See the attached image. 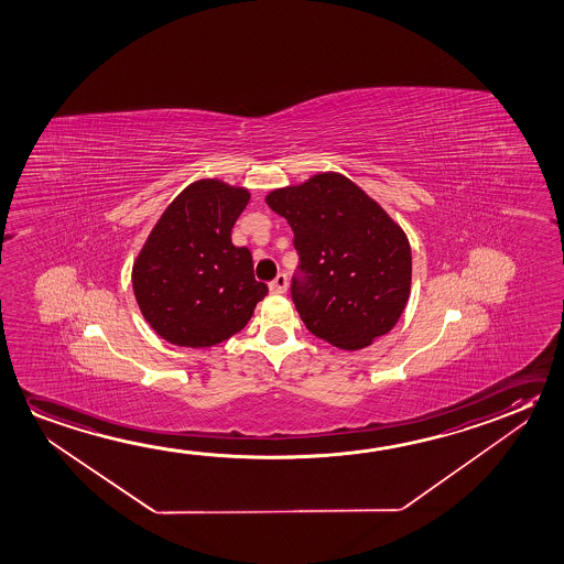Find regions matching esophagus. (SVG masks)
I'll return each mask as SVG.
<instances>
[{"label":"esophagus","mask_w":564,"mask_h":564,"mask_svg":"<svg viewBox=\"0 0 564 564\" xmlns=\"http://www.w3.org/2000/svg\"><path fill=\"white\" fill-rule=\"evenodd\" d=\"M270 290L272 292H278V294H284L288 290V278L286 274H278L272 282L269 284Z\"/></svg>","instance_id":"1"}]
</instances>
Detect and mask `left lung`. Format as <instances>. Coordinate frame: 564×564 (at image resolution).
<instances>
[{"label": "left lung", "mask_w": 564, "mask_h": 564, "mask_svg": "<svg viewBox=\"0 0 564 564\" xmlns=\"http://www.w3.org/2000/svg\"><path fill=\"white\" fill-rule=\"evenodd\" d=\"M267 204L294 231L290 290L310 333L357 350L392 332L410 297L412 249L384 209L335 172L274 189Z\"/></svg>", "instance_id": "1"}]
</instances>
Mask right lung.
<instances>
[{
  "label": "right lung",
  "mask_w": 564,
  "mask_h": 564,
  "mask_svg": "<svg viewBox=\"0 0 564 564\" xmlns=\"http://www.w3.org/2000/svg\"><path fill=\"white\" fill-rule=\"evenodd\" d=\"M249 197V189L197 180L154 225L134 260L133 290L162 339L189 349L214 347L241 332L269 294L254 278L251 251L231 242Z\"/></svg>",
  "instance_id": "right-lung-1"
}]
</instances>
